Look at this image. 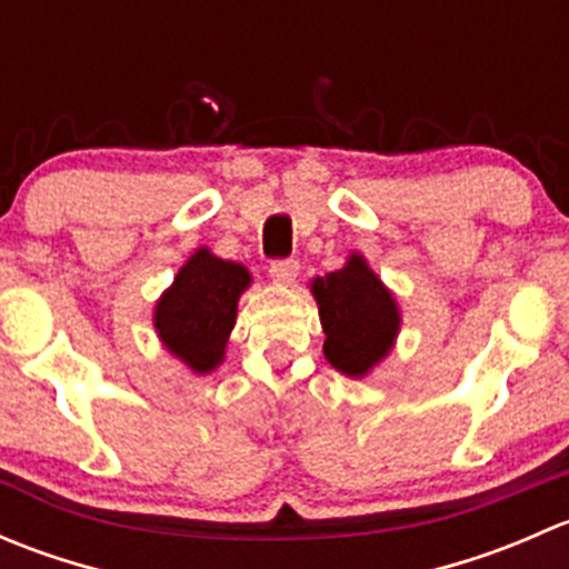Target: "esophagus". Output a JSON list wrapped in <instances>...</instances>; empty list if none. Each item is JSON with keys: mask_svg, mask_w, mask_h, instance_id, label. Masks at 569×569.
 <instances>
[{"mask_svg": "<svg viewBox=\"0 0 569 569\" xmlns=\"http://www.w3.org/2000/svg\"><path fill=\"white\" fill-rule=\"evenodd\" d=\"M297 272H300V261H295V258H280V261L269 263V274H272L274 283L280 286L295 283Z\"/></svg>", "mask_w": 569, "mask_h": 569, "instance_id": "obj_1", "label": "esophagus"}]
</instances>
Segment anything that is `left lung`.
Here are the masks:
<instances>
[{"mask_svg":"<svg viewBox=\"0 0 569 569\" xmlns=\"http://www.w3.org/2000/svg\"><path fill=\"white\" fill-rule=\"evenodd\" d=\"M325 327V358L347 377H366L391 352L401 317L391 291L352 252L341 269L311 283Z\"/></svg>","mask_w":569,"mask_h":569,"instance_id":"8db88e82","label":"left lung"}]
</instances>
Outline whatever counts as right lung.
<instances>
[{
    "label": "right lung",
    "mask_w": 569,
    "mask_h": 569,
    "mask_svg": "<svg viewBox=\"0 0 569 569\" xmlns=\"http://www.w3.org/2000/svg\"><path fill=\"white\" fill-rule=\"evenodd\" d=\"M248 286L250 272L242 263L217 258L206 248L194 250L153 311V327L164 349L194 375L214 371L226 358L237 302Z\"/></svg>",
    "instance_id": "obj_1"
}]
</instances>
